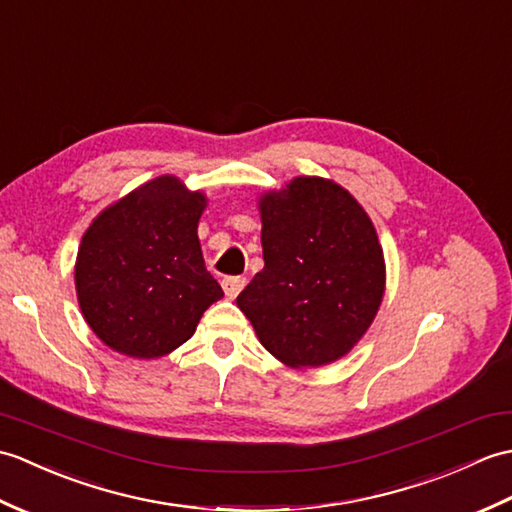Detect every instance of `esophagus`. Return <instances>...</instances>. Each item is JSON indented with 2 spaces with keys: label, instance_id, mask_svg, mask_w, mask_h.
Instances as JSON below:
<instances>
[{
  "label": "esophagus",
  "instance_id": "1",
  "mask_svg": "<svg viewBox=\"0 0 512 512\" xmlns=\"http://www.w3.org/2000/svg\"><path fill=\"white\" fill-rule=\"evenodd\" d=\"M223 291H225V295L227 298H236L238 293L243 291V287H245V278H241V276H227V278H223Z\"/></svg>",
  "mask_w": 512,
  "mask_h": 512
}]
</instances>
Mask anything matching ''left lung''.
I'll list each match as a JSON object with an SVG mask.
<instances>
[{
	"label": "left lung",
	"instance_id": "left-lung-1",
	"mask_svg": "<svg viewBox=\"0 0 512 512\" xmlns=\"http://www.w3.org/2000/svg\"><path fill=\"white\" fill-rule=\"evenodd\" d=\"M265 267L236 298L271 355L291 368L342 359L366 335L385 291L379 236L359 201L322 177L258 199Z\"/></svg>",
	"mask_w": 512,
	"mask_h": 512
}]
</instances>
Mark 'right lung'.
<instances>
[{"label":"right lung","mask_w":512,"mask_h":512,"mask_svg":"<svg viewBox=\"0 0 512 512\" xmlns=\"http://www.w3.org/2000/svg\"><path fill=\"white\" fill-rule=\"evenodd\" d=\"M208 199L162 175L102 210L78 247V304L102 344L155 359L195 335L223 298L203 263L197 227Z\"/></svg>","instance_id":"add662e5"}]
</instances>
